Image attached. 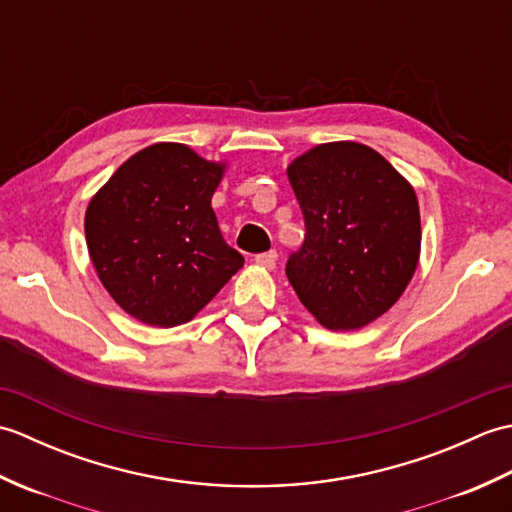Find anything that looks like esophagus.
Wrapping results in <instances>:
<instances>
[{
  "mask_svg": "<svg viewBox=\"0 0 512 512\" xmlns=\"http://www.w3.org/2000/svg\"><path fill=\"white\" fill-rule=\"evenodd\" d=\"M277 262V255L275 253H262V255H255V264L264 270H273Z\"/></svg>",
  "mask_w": 512,
  "mask_h": 512,
  "instance_id": "34e87169",
  "label": "esophagus"
}]
</instances>
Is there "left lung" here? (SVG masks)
I'll list each match as a JSON object with an SVG mask.
<instances>
[{
  "label": "left lung",
  "instance_id": "left-lung-1",
  "mask_svg": "<svg viewBox=\"0 0 512 512\" xmlns=\"http://www.w3.org/2000/svg\"><path fill=\"white\" fill-rule=\"evenodd\" d=\"M306 242L286 275L323 328L361 330L394 306L420 262V206L411 182L376 149L336 140L288 169Z\"/></svg>",
  "mask_w": 512,
  "mask_h": 512
}]
</instances>
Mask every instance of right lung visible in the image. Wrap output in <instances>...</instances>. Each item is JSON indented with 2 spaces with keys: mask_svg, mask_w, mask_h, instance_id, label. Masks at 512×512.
<instances>
[{
  "mask_svg": "<svg viewBox=\"0 0 512 512\" xmlns=\"http://www.w3.org/2000/svg\"><path fill=\"white\" fill-rule=\"evenodd\" d=\"M226 167L189 145L154 143L92 195L88 253L103 288L129 317L151 328L189 323L244 266L211 206Z\"/></svg>",
  "mask_w": 512,
  "mask_h": 512,
  "instance_id": "right-lung-1",
  "label": "right lung"
}]
</instances>
